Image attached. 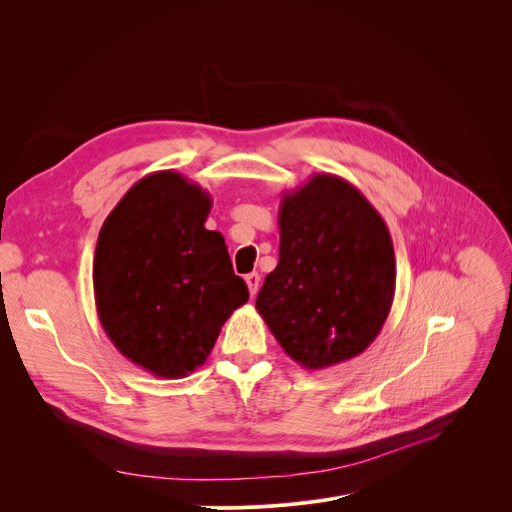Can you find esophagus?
Returning <instances> with one entry per match:
<instances>
[{"label": "esophagus", "instance_id": "34e87169", "mask_svg": "<svg viewBox=\"0 0 512 512\" xmlns=\"http://www.w3.org/2000/svg\"><path fill=\"white\" fill-rule=\"evenodd\" d=\"M245 282H247V286H249V294H251V297H255V294L259 292V286H261V276H259L257 272L247 274V276H245Z\"/></svg>", "mask_w": 512, "mask_h": 512}]
</instances>
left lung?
<instances>
[{"label":"left lung","instance_id":"1","mask_svg":"<svg viewBox=\"0 0 512 512\" xmlns=\"http://www.w3.org/2000/svg\"><path fill=\"white\" fill-rule=\"evenodd\" d=\"M280 261L257 311L305 369L361 355L380 334L396 286L388 226L365 195L334 174H313L282 195Z\"/></svg>","mask_w":512,"mask_h":512}]
</instances>
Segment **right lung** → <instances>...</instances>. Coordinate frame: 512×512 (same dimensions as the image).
Instances as JSON below:
<instances>
[{
  "instance_id": "add662e5",
  "label": "right lung",
  "mask_w": 512,
  "mask_h": 512,
  "mask_svg": "<svg viewBox=\"0 0 512 512\" xmlns=\"http://www.w3.org/2000/svg\"><path fill=\"white\" fill-rule=\"evenodd\" d=\"M207 191L174 170L134 182L107 215L95 247L101 328L118 351L157 378L205 363L226 319L249 301L224 236L205 228Z\"/></svg>"
}]
</instances>
